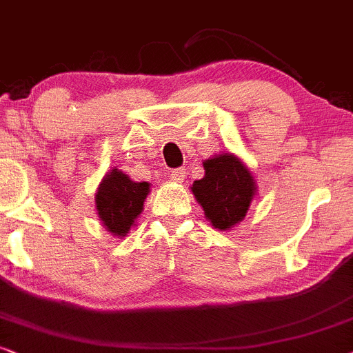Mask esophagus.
Segmentation results:
<instances>
[{
	"instance_id": "34e87169",
	"label": "esophagus",
	"mask_w": 353,
	"mask_h": 353,
	"mask_svg": "<svg viewBox=\"0 0 353 353\" xmlns=\"http://www.w3.org/2000/svg\"><path fill=\"white\" fill-rule=\"evenodd\" d=\"M168 177L172 182H177V184H181V182L184 181V177H185V171H184V169H174V171L169 172Z\"/></svg>"
}]
</instances>
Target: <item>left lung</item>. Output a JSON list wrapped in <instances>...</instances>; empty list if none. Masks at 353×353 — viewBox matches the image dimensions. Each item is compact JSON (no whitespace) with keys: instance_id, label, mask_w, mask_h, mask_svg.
Here are the masks:
<instances>
[{"instance_id":"obj_1","label":"left lung","mask_w":353,"mask_h":353,"mask_svg":"<svg viewBox=\"0 0 353 353\" xmlns=\"http://www.w3.org/2000/svg\"><path fill=\"white\" fill-rule=\"evenodd\" d=\"M205 176L194 181V194L205 218L215 230L228 231L248 215L257 184L252 171L233 153H220L203 161Z\"/></svg>"}]
</instances>
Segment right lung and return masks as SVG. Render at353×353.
<instances>
[{"instance_id": "1", "label": "right lung", "mask_w": 353, "mask_h": 353, "mask_svg": "<svg viewBox=\"0 0 353 353\" xmlns=\"http://www.w3.org/2000/svg\"><path fill=\"white\" fill-rule=\"evenodd\" d=\"M151 192L150 182H135L117 168L102 177L96 192V213L102 226L115 238L122 239L135 226Z\"/></svg>"}]
</instances>
